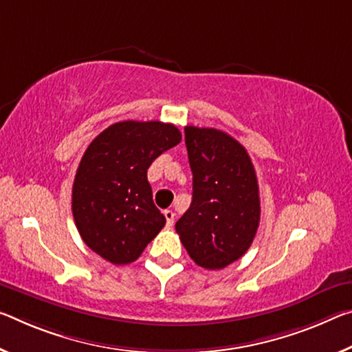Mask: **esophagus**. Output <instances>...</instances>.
Returning <instances> with one entry per match:
<instances>
[{
	"mask_svg": "<svg viewBox=\"0 0 352 352\" xmlns=\"http://www.w3.org/2000/svg\"><path fill=\"white\" fill-rule=\"evenodd\" d=\"M164 217H166V224L172 227L174 226V219H175V213L172 210H166L164 211Z\"/></svg>",
	"mask_w": 352,
	"mask_h": 352,
	"instance_id": "34e87169",
	"label": "esophagus"
}]
</instances>
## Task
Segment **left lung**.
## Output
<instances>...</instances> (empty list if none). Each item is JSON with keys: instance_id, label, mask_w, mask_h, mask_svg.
Here are the masks:
<instances>
[{"instance_id": "8db88e82", "label": "left lung", "mask_w": 352, "mask_h": 352, "mask_svg": "<svg viewBox=\"0 0 352 352\" xmlns=\"http://www.w3.org/2000/svg\"><path fill=\"white\" fill-rule=\"evenodd\" d=\"M192 202L175 230L196 265L222 270L248 252L260 222L258 182L250 156L216 128L185 126Z\"/></svg>"}]
</instances>
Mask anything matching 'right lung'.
Instances as JSON below:
<instances>
[{
  "label": "right lung",
  "instance_id": "obj_1",
  "mask_svg": "<svg viewBox=\"0 0 352 352\" xmlns=\"http://www.w3.org/2000/svg\"><path fill=\"white\" fill-rule=\"evenodd\" d=\"M180 141L172 124L125 120L89 144L75 175L72 211L82 241L109 263L138 260L164 227L147 169Z\"/></svg>",
  "mask_w": 352,
  "mask_h": 352
}]
</instances>
